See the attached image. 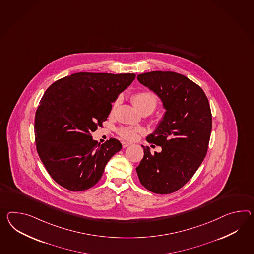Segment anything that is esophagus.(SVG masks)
<instances>
[{"mask_svg": "<svg viewBox=\"0 0 254 254\" xmlns=\"http://www.w3.org/2000/svg\"><path fill=\"white\" fill-rule=\"evenodd\" d=\"M130 145H131V143L122 141V146H123V148H127V147H128Z\"/></svg>", "mask_w": 254, "mask_h": 254, "instance_id": "34e87169", "label": "esophagus"}]
</instances>
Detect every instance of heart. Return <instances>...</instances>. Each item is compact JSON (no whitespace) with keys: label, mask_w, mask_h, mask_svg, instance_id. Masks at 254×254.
<instances>
[{"label":"heart","mask_w":254,"mask_h":254,"mask_svg":"<svg viewBox=\"0 0 254 254\" xmlns=\"http://www.w3.org/2000/svg\"><path fill=\"white\" fill-rule=\"evenodd\" d=\"M132 102L136 105V108L140 112H149V114L154 110L158 105V97L151 92H138L132 95ZM118 100H117L113 107H116L118 105ZM143 129L140 127H121L118 130V134L121 137L127 140L136 139L138 134L142 133Z\"/></svg>","instance_id":"obj_1"}]
</instances>
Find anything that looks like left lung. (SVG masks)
I'll use <instances>...</instances> for the list:
<instances>
[{
  "label": "left lung",
  "instance_id": "obj_1",
  "mask_svg": "<svg viewBox=\"0 0 254 254\" xmlns=\"http://www.w3.org/2000/svg\"><path fill=\"white\" fill-rule=\"evenodd\" d=\"M137 81L160 98L165 114L147 141L161 146L144 157L136 168L139 181L150 192L172 193L191 179L204 161L212 129L208 99L196 83L173 71H150L137 75Z\"/></svg>",
  "mask_w": 254,
  "mask_h": 254
}]
</instances>
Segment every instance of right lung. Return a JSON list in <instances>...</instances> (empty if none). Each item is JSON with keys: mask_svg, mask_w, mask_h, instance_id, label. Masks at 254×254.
Returning <instances> with one entry per match:
<instances>
[{"mask_svg": "<svg viewBox=\"0 0 254 254\" xmlns=\"http://www.w3.org/2000/svg\"><path fill=\"white\" fill-rule=\"evenodd\" d=\"M135 77L78 72L47 89L35 117L36 146L44 166L60 186L73 192L93 187L106 163L122 149L116 138L97 145L91 133L102 127L112 103Z\"/></svg>", "mask_w": 254, "mask_h": 254, "instance_id": "add662e5", "label": "right lung"}]
</instances>
